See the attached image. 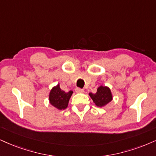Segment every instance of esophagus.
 Listing matches in <instances>:
<instances>
[{
  "label": "esophagus",
  "instance_id": "1",
  "mask_svg": "<svg viewBox=\"0 0 156 156\" xmlns=\"http://www.w3.org/2000/svg\"><path fill=\"white\" fill-rule=\"evenodd\" d=\"M75 92H76V93H84V90L83 89H81V88L76 87V89H75Z\"/></svg>",
  "mask_w": 156,
  "mask_h": 156
}]
</instances>
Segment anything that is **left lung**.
Segmentation results:
<instances>
[{
    "mask_svg": "<svg viewBox=\"0 0 156 156\" xmlns=\"http://www.w3.org/2000/svg\"><path fill=\"white\" fill-rule=\"evenodd\" d=\"M92 100L98 107H103L112 101L113 96L110 88L106 86H100L96 93H89Z\"/></svg>",
    "mask_w": 156,
    "mask_h": 156,
    "instance_id": "left-lung-1",
    "label": "left lung"
}]
</instances>
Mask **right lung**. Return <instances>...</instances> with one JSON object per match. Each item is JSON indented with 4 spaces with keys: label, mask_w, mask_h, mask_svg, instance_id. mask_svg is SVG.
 <instances>
[{
    "label": "right lung",
    "mask_w": 156,
    "mask_h": 156,
    "mask_svg": "<svg viewBox=\"0 0 156 156\" xmlns=\"http://www.w3.org/2000/svg\"><path fill=\"white\" fill-rule=\"evenodd\" d=\"M73 93V91L70 90L66 93L60 88V85L58 84L56 86L52 88L49 93L50 103L56 108L58 110H63L68 106L69 99Z\"/></svg>",
    "instance_id": "add662e5"
}]
</instances>
